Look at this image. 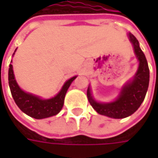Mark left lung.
Segmentation results:
<instances>
[{
	"instance_id": "obj_1",
	"label": "left lung",
	"mask_w": 158,
	"mask_h": 158,
	"mask_svg": "<svg viewBox=\"0 0 158 158\" xmlns=\"http://www.w3.org/2000/svg\"><path fill=\"white\" fill-rule=\"evenodd\" d=\"M128 38L139 60V67L133 80L125 84L118 98L110 103L97 102L91 96L89 87L87 90L89 101L96 112L110 118H123L133 114L142 105L149 87V69L146 57L136 38L131 33L128 34Z\"/></svg>"
}]
</instances>
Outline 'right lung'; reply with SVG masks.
Masks as SVG:
<instances>
[{
	"label": "right lung",
	"mask_w": 158,
	"mask_h": 158,
	"mask_svg": "<svg viewBox=\"0 0 158 158\" xmlns=\"http://www.w3.org/2000/svg\"><path fill=\"white\" fill-rule=\"evenodd\" d=\"M76 78V76H74L69 79L64 83L60 91L54 98L49 99H41L40 97L27 93L20 89L15 79L13 67L11 64H9V88L16 106L25 114L38 119L51 117L53 115H56L60 112V110L63 107L64 98H65V95L67 93V90Z\"/></svg>",
	"instance_id": "obj_1"
}]
</instances>
